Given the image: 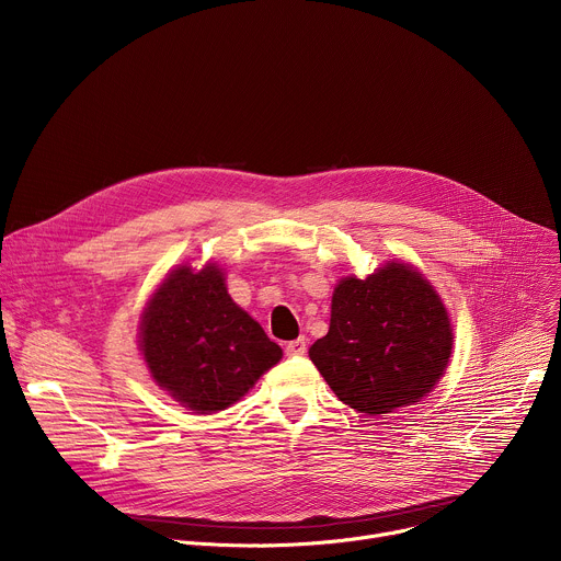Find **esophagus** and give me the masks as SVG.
Here are the masks:
<instances>
[{"label":"esophagus","mask_w":561,"mask_h":561,"mask_svg":"<svg viewBox=\"0 0 561 561\" xmlns=\"http://www.w3.org/2000/svg\"><path fill=\"white\" fill-rule=\"evenodd\" d=\"M286 355H288V357H301V355H306V340L299 337V340L288 342V344H286Z\"/></svg>","instance_id":"obj_1"}]
</instances>
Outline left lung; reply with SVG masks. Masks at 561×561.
Listing matches in <instances>:
<instances>
[{
    "mask_svg": "<svg viewBox=\"0 0 561 561\" xmlns=\"http://www.w3.org/2000/svg\"><path fill=\"white\" fill-rule=\"evenodd\" d=\"M450 348V319L437 290L411 264L390 262L335 286L329 333L308 355L346 407L386 415L435 388Z\"/></svg>",
    "mask_w": 561,
    "mask_h": 561,
    "instance_id": "left-lung-1",
    "label": "left lung"
}]
</instances>
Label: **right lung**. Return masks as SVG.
<instances>
[{
	"label": "right lung",
	"mask_w": 561,
	"mask_h": 561,
	"mask_svg": "<svg viewBox=\"0 0 561 561\" xmlns=\"http://www.w3.org/2000/svg\"><path fill=\"white\" fill-rule=\"evenodd\" d=\"M139 348L157 386L202 415L234 404L282 359L215 264L180 266L159 284L141 314Z\"/></svg>",
	"instance_id": "right-lung-1"
}]
</instances>
